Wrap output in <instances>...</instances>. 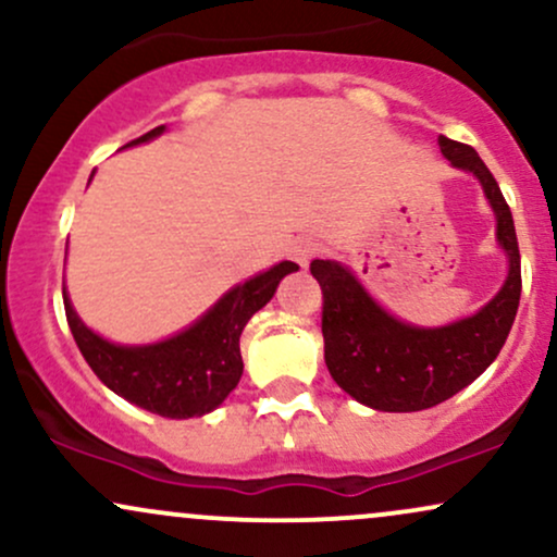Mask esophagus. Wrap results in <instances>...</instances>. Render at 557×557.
<instances>
[{
  "instance_id": "1",
  "label": "esophagus",
  "mask_w": 557,
  "mask_h": 557,
  "mask_svg": "<svg viewBox=\"0 0 557 557\" xmlns=\"http://www.w3.org/2000/svg\"><path fill=\"white\" fill-rule=\"evenodd\" d=\"M317 251H319V243L314 238H298V240H293V246H290V257L296 259L300 267L309 264V261L317 257Z\"/></svg>"
}]
</instances>
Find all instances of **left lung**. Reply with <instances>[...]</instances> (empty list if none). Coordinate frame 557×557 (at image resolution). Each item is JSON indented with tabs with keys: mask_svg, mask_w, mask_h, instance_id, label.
Returning a JSON list of instances; mask_svg holds the SVG:
<instances>
[{
	"mask_svg": "<svg viewBox=\"0 0 557 557\" xmlns=\"http://www.w3.org/2000/svg\"><path fill=\"white\" fill-rule=\"evenodd\" d=\"M437 144L453 168L482 183L497 220V243L508 257V277L476 314L445 327H417L382 309L341 261H311L324 298V361L332 380L374 411H424L461 393L497 359L519 311V240L500 185L471 146L445 136Z\"/></svg>",
	"mask_w": 557,
	"mask_h": 557,
	"instance_id": "1",
	"label": "left lung"
}]
</instances>
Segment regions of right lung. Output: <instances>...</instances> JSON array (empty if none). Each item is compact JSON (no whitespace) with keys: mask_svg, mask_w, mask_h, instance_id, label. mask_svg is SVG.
I'll list each match as a JSON object with an SVG mask.
<instances>
[{"mask_svg":"<svg viewBox=\"0 0 557 557\" xmlns=\"http://www.w3.org/2000/svg\"><path fill=\"white\" fill-rule=\"evenodd\" d=\"M164 125L127 146L146 144L162 136ZM298 264L280 261L257 277L227 290L212 309L190 327L151 345H117L88 330L75 314L67 290L65 314L70 332L78 343L83 359L112 393L133 406L168 419H190L214 411L240 382V332L261 306H267L285 274Z\"/></svg>","mask_w":557,"mask_h":557,"instance_id":"right-lung-1","label":"right lung"}]
</instances>
